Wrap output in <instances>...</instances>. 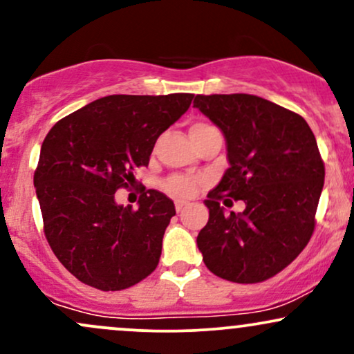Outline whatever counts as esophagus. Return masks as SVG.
Instances as JSON below:
<instances>
[{"mask_svg":"<svg viewBox=\"0 0 354 354\" xmlns=\"http://www.w3.org/2000/svg\"><path fill=\"white\" fill-rule=\"evenodd\" d=\"M185 206H186V201H176V203H174V209H176L178 213L185 209Z\"/></svg>","mask_w":354,"mask_h":354,"instance_id":"obj_1","label":"esophagus"}]
</instances>
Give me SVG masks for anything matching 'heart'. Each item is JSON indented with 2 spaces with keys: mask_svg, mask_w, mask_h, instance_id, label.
<instances>
[{
  "mask_svg": "<svg viewBox=\"0 0 354 354\" xmlns=\"http://www.w3.org/2000/svg\"><path fill=\"white\" fill-rule=\"evenodd\" d=\"M211 128L209 124L206 123H194L189 128V135L191 138L201 135L203 131ZM201 180L200 178L194 176H185V174H171L169 178H166L163 181V188L166 193L173 194L176 198H193L194 194L198 193V189L201 188Z\"/></svg>",
  "mask_w": 354,
  "mask_h": 354,
  "instance_id": "b5f03b06",
  "label": "heart"
}]
</instances>
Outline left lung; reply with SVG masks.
Instances as JSON below:
<instances>
[{"mask_svg":"<svg viewBox=\"0 0 354 354\" xmlns=\"http://www.w3.org/2000/svg\"><path fill=\"white\" fill-rule=\"evenodd\" d=\"M193 104L223 131L230 168L208 193L198 248L211 273L233 283H261L295 261L316 225L324 163L298 113L245 93L196 95ZM243 199V214L218 203Z\"/></svg>","mask_w":354,"mask_h":354,"instance_id":"1","label":"left lung"}]
</instances>
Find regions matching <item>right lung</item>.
Instances as JSON below:
<instances>
[{
	"label": "right lung",
	"instance_id": "1",
	"mask_svg": "<svg viewBox=\"0 0 354 354\" xmlns=\"http://www.w3.org/2000/svg\"><path fill=\"white\" fill-rule=\"evenodd\" d=\"M193 96H104L64 116L44 138L35 171L44 236L81 283L120 291L156 270L176 214L173 201L143 186L133 209L116 205L115 193L148 166L158 136L185 115Z\"/></svg>",
	"mask_w": 354,
	"mask_h": 354
}]
</instances>
